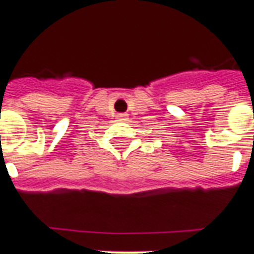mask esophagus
<instances>
[{
	"label": "esophagus",
	"instance_id": "1",
	"mask_svg": "<svg viewBox=\"0 0 254 254\" xmlns=\"http://www.w3.org/2000/svg\"><path fill=\"white\" fill-rule=\"evenodd\" d=\"M117 118H118V121H127V114H125V113H118Z\"/></svg>",
	"mask_w": 254,
	"mask_h": 254
}]
</instances>
